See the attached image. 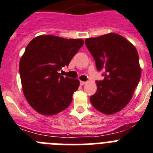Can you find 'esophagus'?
<instances>
[{"label": "esophagus", "mask_w": 153, "mask_h": 153, "mask_svg": "<svg viewBox=\"0 0 153 153\" xmlns=\"http://www.w3.org/2000/svg\"><path fill=\"white\" fill-rule=\"evenodd\" d=\"M85 83V82H84V81H80V85H83Z\"/></svg>", "instance_id": "34e87169"}]
</instances>
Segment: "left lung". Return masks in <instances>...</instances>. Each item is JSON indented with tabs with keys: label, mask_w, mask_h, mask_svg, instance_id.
I'll list each match as a JSON object with an SVG mask.
<instances>
[{
	"label": "left lung",
	"mask_w": 153,
	"mask_h": 153,
	"mask_svg": "<svg viewBox=\"0 0 153 153\" xmlns=\"http://www.w3.org/2000/svg\"><path fill=\"white\" fill-rule=\"evenodd\" d=\"M98 71L105 76L97 81L96 94L90 97L93 106L111 115L123 108L132 97L141 78L138 53L123 36L111 33L85 41Z\"/></svg>",
	"instance_id": "8db88e82"
}]
</instances>
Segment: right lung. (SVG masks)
<instances>
[{
    "label": "right lung",
    "instance_id": "add662e5",
    "mask_svg": "<svg viewBox=\"0 0 153 153\" xmlns=\"http://www.w3.org/2000/svg\"><path fill=\"white\" fill-rule=\"evenodd\" d=\"M83 44L82 39L40 35L27 45L19 61V74L25 97L36 111L53 115L71 105L80 82L59 71L69 65Z\"/></svg>",
    "mask_w": 153,
    "mask_h": 153
}]
</instances>
